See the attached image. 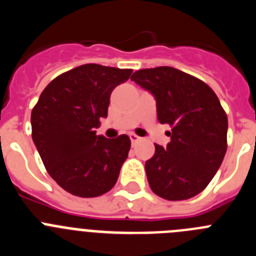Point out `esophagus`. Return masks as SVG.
I'll use <instances>...</instances> for the list:
<instances>
[{"label":"esophagus","instance_id":"34e87169","mask_svg":"<svg viewBox=\"0 0 256 256\" xmlns=\"http://www.w3.org/2000/svg\"><path fill=\"white\" fill-rule=\"evenodd\" d=\"M130 142H132V144H136V142H138L140 140V137L137 134H134V133H130Z\"/></svg>","mask_w":256,"mask_h":256}]
</instances>
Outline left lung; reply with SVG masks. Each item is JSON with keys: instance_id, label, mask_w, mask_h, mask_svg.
Returning <instances> with one entry per match:
<instances>
[{"instance_id": "left-lung-1", "label": "left lung", "mask_w": 256, "mask_h": 256, "mask_svg": "<svg viewBox=\"0 0 256 256\" xmlns=\"http://www.w3.org/2000/svg\"><path fill=\"white\" fill-rule=\"evenodd\" d=\"M130 79L155 97L158 120L172 126L170 142L155 144L144 164L151 190L165 200L194 198L227 151L228 119L218 97L206 83L170 66L137 70Z\"/></svg>"}]
</instances>
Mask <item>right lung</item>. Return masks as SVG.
<instances>
[{"label": "right lung", "instance_id": "obj_1", "mask_svg": "<svg viewBox=\"0 0 256 256\" xmlns=\"http://www.w3.org/2000/svg\"><path fill=\"white\" fill-rule=\"evenodd\" d=\"M132 69L86 64L55 78L32 110V138L52 180L72 195L96 198L116 183L130 148L126 134H96L110 94Z\"/></svg>", "mask_w": 256, "mask_h": 256}]
</instances>
